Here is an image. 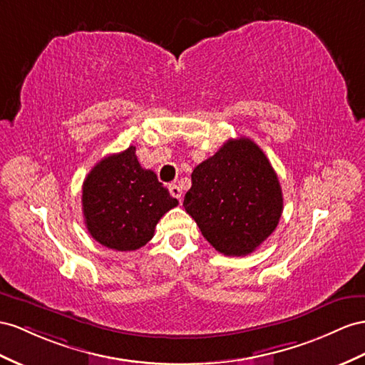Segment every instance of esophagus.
Returning <instances> with one entry per match:
<instances>
[{
    "mask_svg": "<svg viewBox=\"0 0 365 365\" xmlns=\"http://www.w3.org/2000/svg\"><path fill=\"white\" fill-rule=\"evenodd\" d=\"M170 192H171L173 197H175V199H179V200H180V197H182V190H180V186H179V185H175V183L170 185Z\"/></svg>",
    "mask_w": 365,
    "mask_h": 365,
    "instance_id": "34e87169",
    "label": "esophagus"
}]
</instances>
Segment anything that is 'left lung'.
Segmentation results:
<instances>
[{"mask_svg":"<svg viewBox=\"0 0 365 365\" xmlns=\"http://www.w3.org/2000/svg\"><path fill=\"white\" fill-rule=\"evenodd\" d=\"M183 207L203 237L225 256H247L276 230L282 190L272 163L253 140H228L194 168Z\"/></svg>","mask_w":365,"mask_h":365,"instance_id":"8db88e82","label":"left lung"}]
</instances>
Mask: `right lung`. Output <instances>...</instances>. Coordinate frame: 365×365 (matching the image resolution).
<instances>
[{
	"instance_id": "right-lung-1",
	"label": "right lung",
	"mask_w": 365,
	"mask_h": 365,
	"mask_svg": "<svg viewBox=\"0 0 365 365\" xmlns=\"http://www.w3.org/2000/svg\"><path fill=\"white\" fill-rule=\"evenodd\" d=\"M81 203L89 235L117 251L146 245L163 214L179 205L154 171L140 166L135 146L92 168L83 183Z\"/></svg>"
}]
</instances>
